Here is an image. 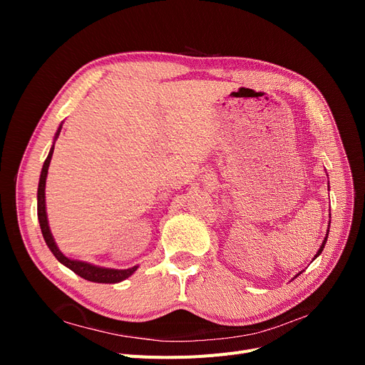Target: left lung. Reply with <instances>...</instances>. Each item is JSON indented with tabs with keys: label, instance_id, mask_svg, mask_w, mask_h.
I'll use <instances>...</instances> for the list:
<instances>
[{
	"label": "left lung",
	"instance_id": "8db88e82",
	"mask_svg": "<svg viewBox=\"0 0 365 365\" xmlns=\"http://www.w3.org/2000/svg\"><path fill=\"white\" fill-rule=\"evenodd\" d=\"M329 228H330V220H329ZM329 228H327V235H326V237H324V240L322 242V245H319V250L317 251V254H315V256H314V259L312 260H315L318 256H319V254H322V251H323V248H324V245H326V242H327V236H329ZM302 272H298L297 275H300ZM297 275H295V277H297Z\"/></svg>",
	"mask_w": 365,
	"mask_h": 365
}]
</instances>
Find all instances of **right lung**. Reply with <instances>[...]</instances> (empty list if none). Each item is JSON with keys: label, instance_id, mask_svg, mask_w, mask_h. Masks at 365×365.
I'll list each match as a JSON object with an SVG mask.
<instances>
[{"label": "right lung", "instance_id": "1", "mask_svg": "<svg viewBox=\"0 0 365 365\" xmlns=\"http://www.w3.org/2000/svg\"><path fill=\"white\" fill-rule=\"evenodd\" d=\"M62 129V123L59 125L56 134H54V141L58 140L59 134ZM54 141L53 146L48 152L47 160L43 161L41 176H39V184H38V219H39V225L43 240H46L47 247L53 252V256L56 257L63 267H67L77 275H81L82 279L88 282H94V283H118L123 282L125 279L130 277L132 274L137 271L138 267H132L128 269H114V268H103V267H97V264L82 262V260H74L67 256H63V252L58 248L56 242H54V237L51 235V230L48 227V219H47V210H46V181H47V173H48V165L53 157V150H54Z\"/></svg>", "mask_w": 365, "mask_h": 365}]
</instances>
